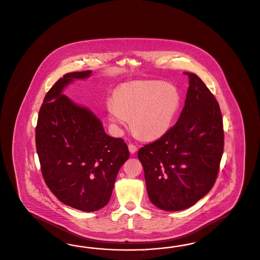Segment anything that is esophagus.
I'll return each instance as SVG.
<instances>
[{"label": "esophagus", "mask_w": 260, "mask_h": 260, "mask_svg": "<svg viewBox=\"0 0 260 260\" xmlns=\"http://www.w3.org/2000/svg\"><path fill=\"white\" fill-rule=\"evenodd\" d=\"M128 150H129V152H132V153H135L137 151V147L134 145V144H129L128 145Z\"/></svg>", "instance_id": "esophagus-1"}]
</instances>
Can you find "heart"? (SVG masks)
I'll use <instances>...</instances> for the list:
<instances>
[{"label": "heart", "instance_id": "heart-1", "mask_svg": "<svg viewBox=\"0 0 260 260\" xmlns=\"http://www.w3.org/2000/svg\"><path fill=\"white\" fill-rule=\"evenodd\" d=\"M179 108L175 87L161 82H133L117 90L108 103L109 120L117 125H127L145 139H157L170 129Z\"/></svg>", "mask_w": 260, "mask_h": 260}]
</instances>
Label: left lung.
Instances as JSON below:
<instances>
[{
    "label": "left lung",
    "mask_w": 260,
    "mask_h": 260,
    "mask_svg": "<svg viewBox=\"0 0 260 260\" xmlns=\"http://www.w3.org/2000/svg\"><path fill=\"white\" fill-rule=\"evenodd\" d=\"M189 87L178 122L139 150L148 195L166 211L195 205L211 190L224 152L223 118L218 102L197 75L184 72Z\"/></svg>",
    "instance_id": "8db88e82"
}]
</instances>
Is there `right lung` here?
<instances>
[{"label": "right lung", "instance_id": "1", "mask_svg": "<svg viewBox=\"0 0 260 260\" xmlns=\"http://www.w3.org/2000/svg\"><path fill=\"white\" fill-rule=\"evenodd\" d=\"M68 73L46 94L36 127V151L47 186L64 205L96 211L108 205L117 173L129 156L122 138L108 136L92 111L61 94L74 79Z\"/></svg>", "mask_w": 260, "mask_h": 260}]
</instances>
